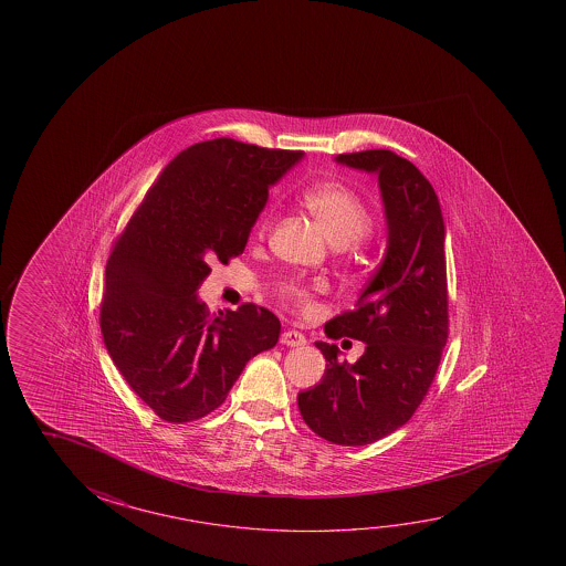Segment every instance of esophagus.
<instances>
[{
	"mask_svg": "<svg viewBox=\"0 0 566 566\" xmlns=\"http://www.w3.org/2000/svg\"><path fill=\"white\" fill-rule=\"evenodd\" d=\"M280 342L287 345V347H302V345H306V335L296 332V329H286L284 334L280 335Z\"/></svg>",
	"mask_w": 566,
	"mask_h": 566,
	"instance_id": "obj_1",
	"label": "esophagus"
}]
</instances>
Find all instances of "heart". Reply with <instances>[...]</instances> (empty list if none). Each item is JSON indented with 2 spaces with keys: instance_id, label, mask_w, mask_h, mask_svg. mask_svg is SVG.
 <instances>
[{
  "instance_id": "1",
  "label": "heart",
  "mask_w": 566,
  "mask_h": 566,
  "mask_svg": "<svg viewBox=\"0 0 566 566\" xmlns=\"http://www.w3.org/2000/svg\"><path fill=\"white\" fill-rule=\"evenodd\" d=\"M302 203L324 227L335 247H349L361 241L373 231L371 207L352 187L337 181H322L307 187L302 193ZM270 213L262 214L260 232L269 229ZM319 284H304L302 280H284L279 286L280 296L296 307H312V297Z\"/></svg>"
}]
</instances>
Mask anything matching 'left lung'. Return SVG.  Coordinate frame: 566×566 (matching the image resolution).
<instances>
[{"label":"left lung","instance_id":"1","mask_svg":"<svg viewBox=\"0 0 566 566\" xmlns=\"http://www.w3.org/2000/svg\"><path fill=\"white\" fill-rule=\"evenodd\" d=\"M379 176L387 214V252L363 287L355 310L325 325L332 339L365 343L357 361H337L335 343L324 353V379L297 395L300 415L315 434L339 446H365L407 424L427 397L448 339L444 219L427 177L389 149L335 158Z\"/></svg>","mask_w":566,"mask_h":566}]
</instances>
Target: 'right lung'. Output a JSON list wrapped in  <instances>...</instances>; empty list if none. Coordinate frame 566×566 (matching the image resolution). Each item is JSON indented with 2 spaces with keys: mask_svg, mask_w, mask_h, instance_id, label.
<instances>
[{
  "mask_svg": "<svg viewBox=\"0 0 566 566\" xmlns=\"http://www.w3.org/2000/svg\"><path fill=\"white\" fill-rule=\"evenodd\" d=\"M304 151L207 139L171 159L112 247L101 329L130 389L166 422L221 407L280 319L242 304L211 314L197 287L211 264L239 256L276 184Z\"/></svg>",
  "mask_w": 566,
  "mask_h": 566,
  "instance_id": "add662e5",
  "label": "right lung"
}]
</instances>
